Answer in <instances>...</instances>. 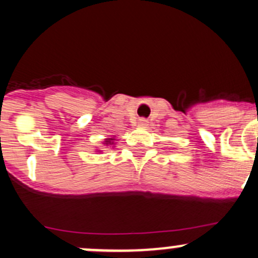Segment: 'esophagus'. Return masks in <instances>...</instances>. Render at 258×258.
I'll list each match as a JSON object with an SVG mask.
<instances>
[{
	"instance_id": "1",
	"label": "esophagus",
	"mask_w": 258,
	"mask_h": 258,
	"mask_svg": "<svg viewBox=\"0 0 258 258\" xmlns=\"http://www.w3.org/2000/svg\"><path fill=\"white\" fill-rule=\"evenodd\" d=\"M146 126H148V121L147 119H145V118H141L139 121V127H146Z\"/></svg>"
}]
</instances>
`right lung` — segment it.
<instances>
[{
    "mask_svg": "<svg viewBox=\"0 0 258 258\" xmlns=\"http://www.w3.org/2000/svg\"><path fill=\"white\" fill-rule=\"evenodd\" d=\"M117 140H116V137H108V139H105V141H103V145L105 146H112V147H114V142H116ZM96 152H102V151L101 150H96Z\"/></svg>",
    "mask_w": 258,
    "mask_h": 258,
    "instance_id": "right-lung-1",
    "label": "right lung"
}]
</instances>
